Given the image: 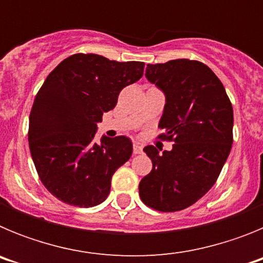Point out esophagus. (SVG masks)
Returning a JSON list of instances; mask_svg holds the SVG:
<instances>
[{"instance_id":"esophagus-1","label":"esophagus","mask_w":263,"mask_h":263,"mask_svg":"<svg viewBox=\"0 0 263 263\" xmlns=\"http://www.w3.org/2000/svg\"><path fill=\"white\" fill-rule=\"evenodd\" d=\"M133 153H134V154H141V153H142V146L139 145V143H134V145H133Z\"/></svg>"}]
</instances>
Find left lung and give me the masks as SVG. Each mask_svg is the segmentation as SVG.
<instances>
[{"instance_id": "left-lung-1", "label": "left lung", "mask_w": 263, "mask_h": 263, "mask_svg": "<svg viewBox=\"0 0 263 263\" xmlns=\"http://www.w3.org/2000/svg\"><path fill=\"white\" fill-rule=\"evenodd\" d=\"M146 78L166 96L160 138L173 150L146 146L152 173L139 183L141 200L160 212L196 203L221 173L233 143V108L220 79L197 60L147 64Z\"/></svg>"}]
</instances>
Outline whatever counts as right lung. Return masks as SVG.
I'll return each mask as SVG.
<instances>
[{"mask_svg":"<svg viewBox=\"0 0 263 263\" xmlns=\"http://www.w3.org/2000/svg\"><path fill=\"white\" fill-rule=\"evenodd\" d=\"M143 62L75 53L51 72L36 93L29 146L41 182L63 203L95 206L110 192L111 176L129 160L127 137L95 141L97 122L126 85L142 78Z\"/></svg>","mask_w":263,"mask_h":263,"instance_id":"1","label":"right lung"}]
</instances>
